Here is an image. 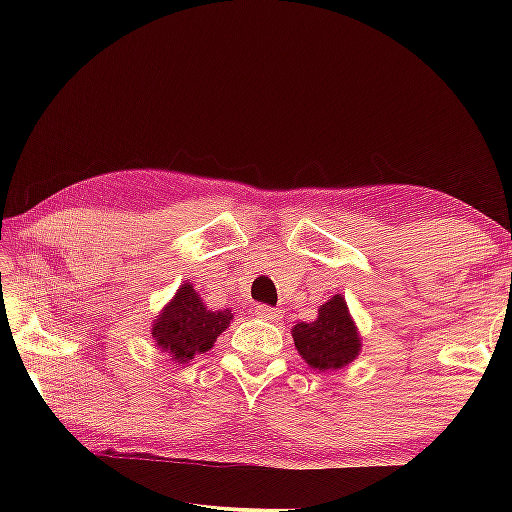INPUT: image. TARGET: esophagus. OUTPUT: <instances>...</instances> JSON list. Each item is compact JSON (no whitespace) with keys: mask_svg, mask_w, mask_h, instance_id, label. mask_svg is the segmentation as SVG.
<instances>
[{"mask_svg":"<svg viewBox=\"0 0 512 512\" xmlns=\"http://www.w3.org/2000/svg\"><path fill=\"white\" fill-rule=\"evenodd\" d=\"M253 311H255V316L262 318V320H277V318H280V314H282L280 309L271 307V305H257Z\"/></svg>","mask_w":512,"mask_h":512,"instance_id":"esophagus-1","label":"esophagus"}]
</instances>
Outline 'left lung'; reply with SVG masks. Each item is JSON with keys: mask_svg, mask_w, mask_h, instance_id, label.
<instances>
[{"mask_svg": "<svg viewBox=\"0 0 512 512\" xmlns=\"http://www.w3.org/2000/svg\"><path fill=\"white\" fill-rule=\"evenodd\" d=\"M293 341L311 368H341L357 357L361 341L341 296L320 305L314 323H298L293 327Z\"/></svg>", "mask_w": 512, "mask_h": 512, "instance_id": "obj_1", "label": "left lung"}]
</instances>
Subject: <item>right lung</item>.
Masks as SVG:
<instances>
[{"label": "right lung", "mask_w": 512, "mask_h": 512, "mask_svg": "<svg viewBox=\"0 0 512 512\" xmlns=\"http://www.w3.org/2000/svg\"><path fill=\"white\" fill-rule=\"evenodd\" d=\"M230 320V309L210 311L198 298L192 284H185L155 320L153 339L176 361H189L194 359V354L210 350L216 336L228 329Z\"/></svg>", "instance_id": "add662e5"}]
</instances>
